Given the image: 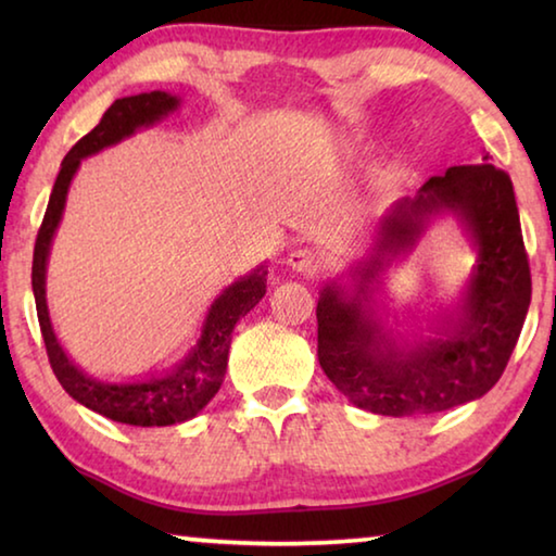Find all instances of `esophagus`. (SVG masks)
Listing matches in <instances>:
<instances>
[{
  "instance_id": "1",
  "label": "esophagus",
  "mask_w": 556,
  "mask_h": 556,
  "mask_svg": "<svg viewBox=\"0 0 556 556\" xmlns=\"http://www.w3.org/2000/svg\"><path fill=\"white\" fill-rule=\"evenodd\" d=\"M289 267L301 271V275L306 277H318L321 271L326 269V257L321 255V252L316 250H308V248H299L289 255Z\"/></svg>"
}]
</instances>
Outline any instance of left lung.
Segmentation results:
<instances>
[{"mask_svg": "<svg viewBox=\"0 0 556 556\" xmlns=\"http://www.w3.org/2000/svg\"><path fill=\"white\" fill-rule=\"evenodd\" d=\"M439 208L464 215L478 244V267L456 336L400 351L363 316L357 301H343L331 287L318 299V363L355 407L384 417L458 407L491 390L515 351L532 277L510 176L485 152L481 164L451 166L444 176L429 178L417 201L402 203L384 220L380 252L407 248L421 215ZM378 267L375 260L363 279Z\"/></svg>", "mask_w": 556, "mask_h": 556, "instance_id": "8db88e82", "label": "left lung"}]
</instances>
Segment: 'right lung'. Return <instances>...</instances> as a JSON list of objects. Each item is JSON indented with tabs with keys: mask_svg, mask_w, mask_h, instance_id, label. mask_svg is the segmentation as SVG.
Returning a JSON list of instances; mask_svg holds the SVG:
<instances>
[{
	"mask_svg": "<svg viewBox=\"0 0 556 556\" xmlns=\"http://www.w3.org/2000/svg\"><path fill=\"white\" fill-rule=\"evenodd\" d=\"M178 100L168 92L154 90L115 100L108 108L105 115L92 127L86 137L78 139L73 149L65 154L59 178H55L49 208L41 220L39 235L34 244V265H31V287L36 299V316H39L41 336L46 343V355L53 368V375L63 384V390L71 394L75 402L86 404L88 409L102 414L119 425L131 427H168L181 425L199 414L208 404L215 392L220 390L225 368H228V351L232 341V328L240 318L250 312L267 291V271L255 269L252 275L242 277L228 287L215 299L205 326L201 331L199 343L186 361L178 365L166 378L135 382V384H108L98 382L83 375L75 365L65 357L63 348L53 336L49 321V308H46V257H49V244L55 232V225L61 220L65 193H68L71 178L78 168L83 156H90L105 149L119 139L129 137L137 127L152 125L166 112H172Z\"/></svg>",
	"mask_w": 556,
	"mask_h": 556,
	"instance_id": "1",
	"label": "right lung"
}]
</instances>
